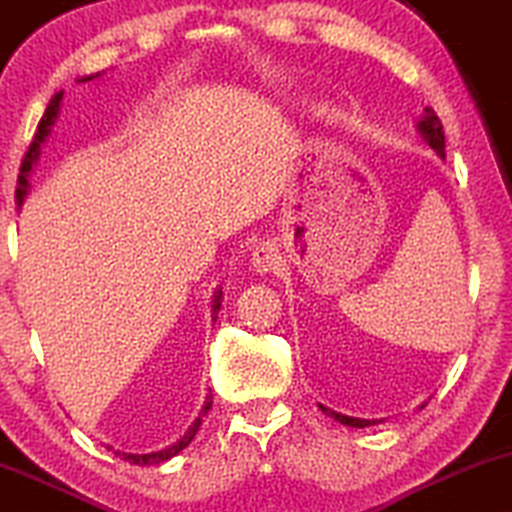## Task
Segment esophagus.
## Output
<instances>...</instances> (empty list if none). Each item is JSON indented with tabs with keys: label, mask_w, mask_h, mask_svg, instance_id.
<instances>
[{
	"label": "esophagus",
	"mask_w": 512,
	"mask_h": 512,
	"mask_svg": "<svg viewBox=\"0 0 512 512\" xmlns=\"http://www.w3.org/2000/svg\"><path fill=\"white\" fill-rule=\"evenodd\" d=\"M251 263H254L256 273H271L283 263V256H280V249L275 241H261L256 246L254 254H251Z\"/></svg>",
	"instance_id": "34e87169"
}]
</instances>
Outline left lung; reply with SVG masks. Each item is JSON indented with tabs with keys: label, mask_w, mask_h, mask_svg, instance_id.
I'll return each mask as SVG.
<instances>
[{
	"label": "left lung",
	"mask_w": 512,
	"mask_h": 512,
	"mask_svg": "<svg viewBox=\"0 0 512 512\" xmlns=\"http://www.w3.org/2000/svg\"><path fill=\"white\" fill-rule=\"evenodd\" d=\"M418 132H421L423 140L428 142L430 149H435L438 152V157L445 159V132H442V123L440 118L435 116L433 108H426L423 111V118L416 123ZM319 409L324 413H329L331 418H336L338 423H343V426H350V428H367V426H377V423H382V418H353V416H343V413H336L331 409H326L324 404H319Z\"/></svg>",
	"instance_id": "8db88e82"
}]
</instances>
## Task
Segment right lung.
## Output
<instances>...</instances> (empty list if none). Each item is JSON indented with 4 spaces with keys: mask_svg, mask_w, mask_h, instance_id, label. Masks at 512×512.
Instances as JSON below:
<instances>
[{
    "mask_svg": "<svg viewBox=\"0 0 512 512\" xmlns=\"http://www.w3.org/2000/svg\"><path fill=\"white\" fill-rule=\"evenodd\" d=\"M94 77H99V72L89 74V77H84V82H86V79H94ZM60 103H62V91H57L53 99H50L48 108H45L43 118H40V123H38L36 135H33V140H31V145H28V152H26L24 162H21L19 186H16V205H19V208H21V205H24V198L28 195V186H31V183H28V174H31L33 164L38 162L40 147H43V142L48 140L50 128H53V125H55L57 113H60ZM220 304H222V287H217L215 295H212V319H217V312H220ZM210 406H212V394L208 396V399H205L203 409H200V416L195 418L193 426L188 428L186 433H183L181 438L174 442V445L164 447V450H157V452H149V455H130V452H120V450L116 452V455L123 457L125 462H130V464H159V462H166V459L176 457L181 450H186V447L191 445V440L195 438V433H198L200 423H203V416L210 411Z\"/></svg>",
    "mask_w": 512,
    "mask_h": 512,
    "instance_id": "add662e5",
    "label": "right lung"
}]
</instances>
